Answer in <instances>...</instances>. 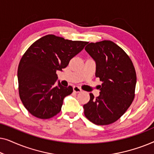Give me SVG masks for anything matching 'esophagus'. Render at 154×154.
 Instances as JSON below:
<instances>
[{
    "instance_id": "34e87169",
    "label": "esophagus",
    "mask_w": 154,
    "mask_h": 154,
    "mask_svg": "<svg viewBox=\"0 0 154 154\" xmlns=\"http://www.w3.org/2000/svg\"><path fill=\"white\" fill-rule=\"evenodd\" d=\"M73 92H75V93H79V92H81L82 91V90L81 89V88H80L79 87H78V86H73Z\"/></svg>"
}]
</instances>
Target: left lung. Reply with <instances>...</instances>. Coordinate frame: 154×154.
<instances>
[{
    "mask_svg": "<svg viewBox=\"0 0 154 154\" xmlns=\"http://www.w3.org/2000/svg\"><path fill=\"white\" fill-rule=\"evenodd\" d=\"M85 50L95 61V76L102 83L97 97L90 94L84 114L96 125H109L125 113L134 100L135 69L125 52L111 41L90 43Z\"/></svg>",
    "mask_w": 154,
    "mask_h": 154,
    "instance_id": "1",
    "label": "left lung"
}]
</instances>
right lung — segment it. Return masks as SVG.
Wrapping results in <instances>:
<instances>
[{"instance_id": "1", "label": "right lung", "mask_w": 154, "mask_h": 154, "mask_svg": "<svg viewBox=\"0 0 154 154\" xmlns=\"http://www.w3.org/2000/svg\"><path fill=\"white\" fill-rule=\"evenodd\" d=\"M88 42L70 41L50 34L35 41L19 64V94L23 104L33 116L48 119L60 112L65 97L73 88L58 82L57 71L68 66Z\"/></svg>"}]
</instances>
